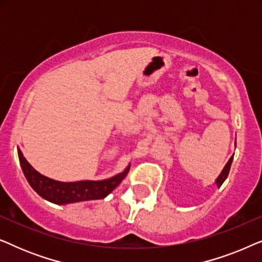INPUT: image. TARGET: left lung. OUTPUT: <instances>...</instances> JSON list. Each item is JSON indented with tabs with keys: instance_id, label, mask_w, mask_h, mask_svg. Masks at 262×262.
Returning a JSON list of instances; mask_svg holds the SVG:
<instances>
[{
	"instance_id": "obj_1",
	"label": "left lung",
	"mask_w": 262,
	"mask_h": 262,
	"mask_svg": "<svg viewBox=\"0 0 262 262\" xmlns=\"http://www.w3.org/2000/svg\"><path fill=\"white\" fill-rule=\"evenodd\" d=\"M232 159H234V156H231L230 159H229L228 163L225 164V167L223 168V170H222V173L220 174V177L217 178L216 180V185L217 187H221L222 184L225 181V179L228 178V174H229V170H230V167H231V163H232Z\"/></svg>"
}]
</instances>
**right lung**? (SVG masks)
I'll use <instances>...</instances> for the list:
<instances>
[{
    "instance_id": "obj_1",
    "label": "right lung",
    "mask_w": 262,
    "mask_h": 262,
    "mask_svg": "<svg viewBox=\"0 0 262 262\" xmlns=\"http://www.w3.org/2000/svg\"><path fill=\"white\" fill-rule=\"evenodd\" d=\"M17 155H19L20 164L25 177H26L31 187L41 198L51 203L58 204V205L85 202V200L103 199L123 181V179L126 177L127 171L130 169V166H128L123 173L114 175V177L106 179V180L62 182L44 177L35 170L25 159L20 149H17Z\"/></svg>"
}]
</instances>
